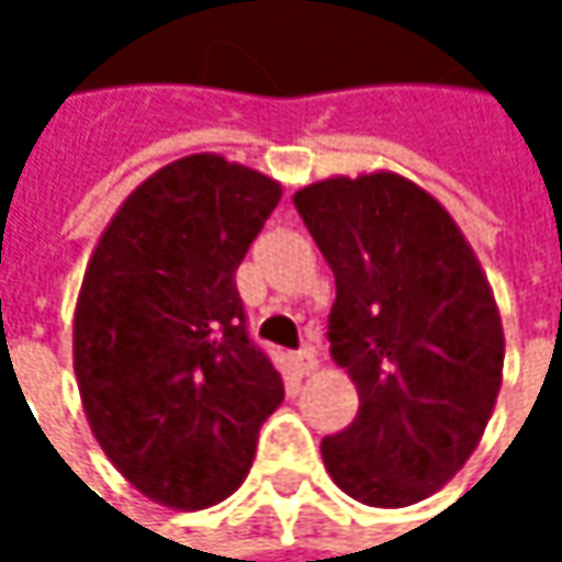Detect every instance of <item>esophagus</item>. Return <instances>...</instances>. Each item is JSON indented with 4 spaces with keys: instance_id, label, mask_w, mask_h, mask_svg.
I'll list each match as a JSON object with an SVG mask.
<instances>
[{
    "instance_id": "esophagus-1",
    "label": "esophagus",
    "mask_w": 562,
    "mask_h": 562,
    "mask_svg": "<svg viewBox=\"0 0 562 562\" xmlns=\"http://www.w3.org/2000/svg\"><path fill=\"white\" fill-rule=\"evenodd\" d=\"M315 364H318V358H315V351H312V348H299V351L292 355V368H295V374H299V378L312 374V371H315Z\"/></svg>"
}]
</instances>
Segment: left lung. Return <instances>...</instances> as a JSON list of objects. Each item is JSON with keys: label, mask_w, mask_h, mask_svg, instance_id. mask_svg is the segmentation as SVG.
Returning <instances> with one entry per match:
<instances>
[{"label": "left lung", "mask_w": 562, "mask_h": 562, "mask_svg": "<svg viewBox=\"0 0 562 562\" xmlns=\"http://www.w3.org/2000/svg\"><path fill=\"white\" fill-rule=\"evenodd\" d=\"M335 273L331 355L361 406L322 439L341 492L406 507L475 452L505 364L488 280L446 207L400 175L315 181L292 198Z\"/></svg>", "instance_id": "8db88e82"}]
</instances>
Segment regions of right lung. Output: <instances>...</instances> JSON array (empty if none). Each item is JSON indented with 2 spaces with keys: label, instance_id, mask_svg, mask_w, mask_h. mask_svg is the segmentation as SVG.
<instances>
[{
  "label": "right lung",
  "instance_id": "1",
  "mask_svg": "<svg viewBox=\"0 0 562 562\" xmlns=\"http://www.w3.org/2000/svg\"><path fill=\"white\" fill-rule=\"evenodd\" d=\"M282 188L221 156L143 181L103 231L74 315V371L110 462L153 502H224L282 381L250 338L237 267Z\"/></svg>",
  "mask_w": 562,
  "mask_h": 562
}]
</instances>
